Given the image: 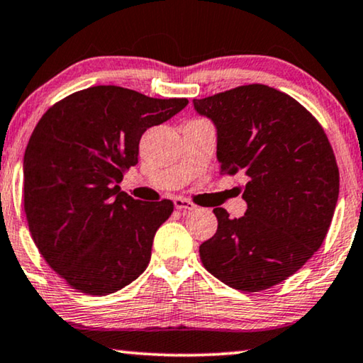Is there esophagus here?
<instances>
[{
    "instance_id": "esophagus-1",
    "label": "esophagus",
    "mask_w": 363,
    "mask_h": 363,
    "mask_svg": "<svg viewBox=\"0 0 363 363\" xmlns=\"http://www.w3.org/2000/svg\"><path fill=\"white\" fill-rule=\"evenodd\" d=\"M173 204H175V208L180 209V211H194V209H196V206L185 198H175L173 199Z\"/></svg>"
}]
</instances>
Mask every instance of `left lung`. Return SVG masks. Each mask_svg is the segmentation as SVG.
<instances>
[{
    "label": "left lung",
    "mask_w": 363,
    "mask_h": 363,
    "mask_svg": "<svg viewBox=\"0 0 363 363\" xmlns=\"http://www.w3.org/2000/svg\"><path fill=\"white\" fill-rule=\"evenodd\" d=\"M216 128L219 173H244L245 214L214 208L218 230L199 245L211 275L242 291L267 290L311 259L328 234L339 169L328 135L296 99L245 85L193 99Z\"/></svg>",
    "instance_id": "obj_1"
}]
</instances>
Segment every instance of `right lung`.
<instances>
[{
	"instance_id": "add662e5",
	"label": "right lung",
	"mask_w": 363,
	"mask_h": 363,
	"mask_svg": "<svg viewBox=\"0 0 363 363\" xmlns=\"http://www.w3.org/2000/svg\"><path fill=\"white\" fill-rule=\"evenodd\" d=\"M186 104L101 85L62 99L35 125L23 164L26 218L42 257L75 290L109 295L149 265L173 203L139 201L119 183L145 130Z\"/></svg>"
}]
</instances>
